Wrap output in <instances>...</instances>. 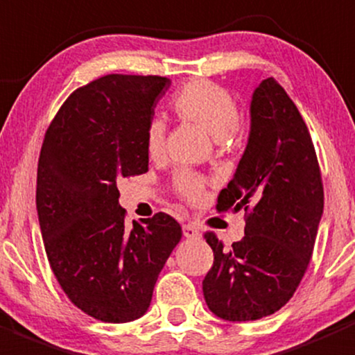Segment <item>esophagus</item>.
Returning a JSON list of instances; mask_svg holds the SVG:
<instances>
[{"instance_id":"obj_1","label":"esophagus","mask_w":355,"mask_h":355,"mask_svg":"<svg viewBox=\"0 0 355 355\" xmlns=\"http://www.w3.org/2000/svg\"><path fill=\"white\" fill-rule=\"evenodd\" d=\"M182 228H184V235L187 239H198L199 235H200L199 234V228L196 227L194 223H185Z\"/></svg>"}]
</instances>
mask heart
Instances as JSON below:
<instances>
[{
  "label": "heart",
  "mask_w": 355,
  "mask_h": 355,
  "mask_svg": "<svg viewBox=\"0 0 355 355\" xmlns=\"http://www.w3.org/2000/svg\"><path fill=\"white\" fill-rule=\"evenodd\" d=\"M175 114L185 121L196 123L216 141H228L239 130V108L227 89L209 80H192L175 94ZM166 127L161 120H151L144 134V148L151 159L164 155ZM173 187L182 199L199 202L202 199L206 178L192 170H178L173 177Z\"/></svg>",
  "instance_id": "obj_1"
}]
</instances>
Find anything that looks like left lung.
<instances>
[{"label":"left lung","instance_id":"left-lung-1","mask_svg":"<svg viewBox=\"0 0 355 355\" xmlns=\"http://www.w3.org/2000/svg\"><path fill=\"white\" fill-rule=\"evenodd\" d=\"M323 204L309 130L285 89L266 78L250 101L247 148L216 204L218 211H245V235L230 249L204 235L214 254L202 282L211 313L254 321L282 309L309 266Z\"/></svg>","mask_w":355,"mask_h":355}]
</instances>
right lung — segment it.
<instances>
[{
  "label": "right lung",
  "instance_id": "1",
  "mask_svg": "<svg viewBox=\"0 0 355 355\" xmlns=\"http://www.w3.org/2000/svg\"><path fill=\"white\" fill-rule=\"evenodd\" d=\"M170 78L111 73L78 87L46 130L37 164L39 225L68 299L105 323L148 311L157 275L182 239L156 213L125 225L116 182L148 171L144 134Z\"/></svg>",
  "mask_w": 355,
  "mask_h": 355
}]
</instances>
